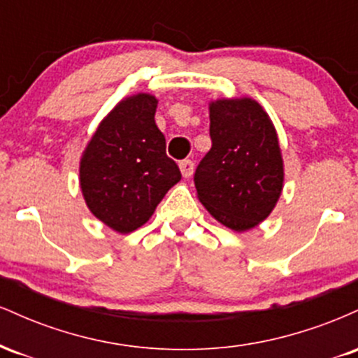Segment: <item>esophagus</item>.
Here are the masks:
<instances>
[{"label": "esophagus", "mask_w": 358, "mask_h": 358, "mask_svg": "<svg viewBox=\"0 0 358 358\" xmlns=\"http://www.w3.org/2000/svg\"><path fill=\"white\" fill-rule=\"evenodd\" d=\"M193 168H195V165H193V162H190V159H183V162H180V171H182L183 178H190L193 175Z\"/></svg>", "instance_id": "1"}]
</instances>
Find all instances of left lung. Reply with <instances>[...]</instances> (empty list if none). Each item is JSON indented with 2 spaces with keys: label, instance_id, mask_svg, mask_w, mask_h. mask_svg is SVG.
I'll list each match as a JSON object with an SVG mask.
<instances>
[{
  "label": "left lung",
  "instance_id": "1",
  "mask_svg": "<svg viewBox=\"0 0 358 358\" xmlns=\"http://www.w3.org/2000/svg\"><path fill=\"white\" fill-rule=\"evenodd\" d=\"M212 148L195 171L196 196L236 232L257 227L276 207L285 163L276 127L250 97L208 102Z\"/></svg>",
  "mask_w": 358,
  "mask_h": 358
}]
</instances>
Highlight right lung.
Instances as JSON below:
<instances>
[{
	"instance_id": "1",
	"label": "right lung",
	"mask_w": 358,
	"mask_h": 358,
	"mask_svg": "<svg viewBox=\"0 0 358 358\" xmlns=\"http://www.w3.org/2000/svg\"><path fill=\"white\" fill-rule=\"evenodd\" d=\"M158 99L138 92L124 97L97 126L80 156L79 183L96 219L129 234L151 219L158 203L182 180L166 156L155 122Z\"/></svg>"
}]
</instances>
